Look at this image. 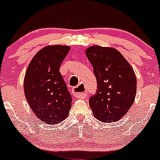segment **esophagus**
Listing matches in <instances>:
<instances>
[{
  "instance_id": "obj_1",
  "label": "esophagus",
  "mask_w": 160,
  "mask_h": 160,
  "mask_svg": "<svg viewBox=\"0 0 160 160\" xmlns=\"http://www.w3.org/2000/svg\"><path fill=\"white\" fill-rule=\"evenodd\" d=\"M73 92L76 98H85L87 96V93H86V87L83 84L78 85L77 87H73Z\"/></svg>"
}]
</instances>
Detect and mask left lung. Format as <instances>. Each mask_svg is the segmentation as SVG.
<instances>
[{
    "instance_id": "obj_1",
    "label": "left lung",
    "mask_w": 160,
    "mask_h": 160,
    "mask_svg": "<svg viewBox=\"0 0 160 160\" xmlns=\"http://www.w3.org/2000/svg\"><path fill=\"white\" fill-rule=\"evenodd\" d=\"M97 80L89 104L97 119L111 122L127 114L135 100L136 78L131 65L115 49L95 46L86 50Z\"/></svg>"
}]
</instances>
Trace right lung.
<instances>
[{
    "label": "right lung",
    "instance_id": "obj_1",
    "mask_svg": "<svg viewBox=\"0 0 160 160\" xmlns=\"http://www.w3.org/2000/svg\"><path fill=\"white\" fill-rule=\"evenodd\" d=\"M69 51V46H46L32 58L25 73L24 90L27 102L36 116L48 124L66 119L71 108V94L59 73Z\"/></svg>",
    "mask_w": 160,
    "mask_h": 160
}]
</instances>
